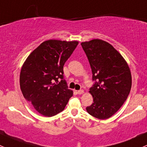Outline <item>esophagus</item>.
<instances>
[{
    "label": "esophagus",
    "mask_w": 147,
    "mask_h": 147,
    "mask_svg": "<svg viewBox=\"0 0 147 147\" xmlns=\"http://www.w3.org/2000/svg\"><path fill=\"white\" fill-rule=\"evenodd\" d=\"M77 92H78V94H83V93H84V91H83L82 90H78Z\"/></svg>",
    "instance_id": "esophagus-1"
}]
</instances>
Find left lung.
<instances>
[{
  "label": "left lung",
  "instance_id": "1",
  "mask_svg": "<svg viewBox=\"0 0 147 147\" xmlns=\"http://www.w3.org/2000/svg\"><path fill=\"white\" fill-rule=\"evenodd\" d=\"M88 58L95 83L90 89L93 103L87 112L94 117H111L127 100L131 87L128 64L109 42L94 39L81 43Z\"/></svg>",
  "mask_w": 147,
  "mask_h": 147
}]
</instances>
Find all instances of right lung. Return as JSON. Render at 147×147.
<instances>
[{
  "label": "right lung",
  "instance_id": "1",
  "mask_svg": "<svg viewBox=\"0 0 147 147\" xmlns=\"http://www.w3.org/2000/svg\"><path fill=\"white\" fill-rule=\"evenodd\" d=\"M78 43V41L46 40L23 63L20 90L25 99L40 115L48 117L57 115L64 110L73 95L63 80V66Z\"/></svg>",
  "mask_w": 147,
  "mask_h": 147
}]
</instances>
